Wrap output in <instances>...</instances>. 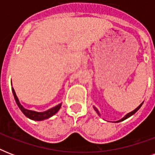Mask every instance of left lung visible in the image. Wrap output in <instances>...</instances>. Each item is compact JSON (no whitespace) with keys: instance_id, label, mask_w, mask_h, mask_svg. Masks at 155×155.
<instances>
[{"instance_id":"left-lung-1","label":"left lung","mask_w":155,"mask_h":155,"mask_svg":"<svg viewBox=\"0 0 155 155\" xmlns=\"http://www.w3.org/2000/svg\"><path fill=\"white\" fill-rule=\"evenodd\" d=\"M142 104H143V102H142V103L141 104H140L139 106H138V107H137V108H135L134 110H133L132 112H130V113H127V114H126V115H125V117H123V118H121V119H120V120H117V121H111V122L118 123V122H120V121H123V120H126V119H127V118L130 117H131V116H133V115H134V113H136V112H137V110H138V109H139V108H141V106L142 105ZM93 108H94V110L96 111V112H97V114H98V115H99L100 117H101V114H100V112H99V110H98V109H97V108H96V107H95V106H93Z\"/></svg>"}]
</instances>
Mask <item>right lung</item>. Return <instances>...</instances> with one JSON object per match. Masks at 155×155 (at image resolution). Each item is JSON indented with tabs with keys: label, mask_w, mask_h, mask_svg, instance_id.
<instances>
[{
	"label": "right lung",
	"mask_w": 155,
	"mask_h": 155,
	"mask_svg": "<svg viewBox=\"0 0 155 155\" xmlns=\"http://www.w3.org/2000/svg\"><path fill=\"white\" fill-rule=\"evenodd\" d=\"M11 85H12V84H11ZM12 92H13V97H14L16 103H17L18 106L21 109V111L22 112L23 114H24L26 117L30 118V120L41 121V120L48 119V118L51 117L52 116L54 115L55 113H58V111L60 109L61 106H62V103H60L58 104V105L54 106L53 108H50V109H48V110L47 111H44V112H37V111L30 110V109L25 108V107L20 103L19 99H18V97H17V95H16V92L15 91H14V89H13V87H12Z\"/></svg>",
	"instance_id": "1"
}]
</instances>
